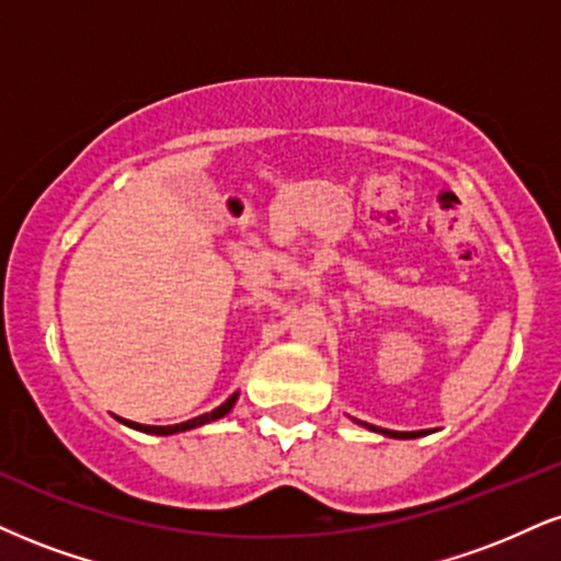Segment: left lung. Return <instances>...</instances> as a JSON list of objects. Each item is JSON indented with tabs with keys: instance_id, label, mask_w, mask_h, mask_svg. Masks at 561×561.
Wrapping results in <instances>:
<instances>
[{
	"instance_id": "8db88e82",
	"label": "left lung",
	"mask_w": 561,
	"mask_h": 561,
	"mask_svg": "<svg viewBox=\"0 0 561 561\" xmlns=\"http://www.w3.org/2000/svg\"><path fill=\"white\" fill-rule=\"evenodd\" d=\"M353 423H357V426H366L368 431H376V434H383V436H389V438H415V436L423 434V431H389V428H379V426H370V423L355 421V417H353Z\"/></svg>"
}]
</instances>
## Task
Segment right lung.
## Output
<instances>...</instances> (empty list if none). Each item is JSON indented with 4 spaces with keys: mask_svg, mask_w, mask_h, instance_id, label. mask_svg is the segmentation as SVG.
Listing matches in <instances>:
<instances>
[{
    "mask_svg": "<svg viewBox=\"0 0 561 561\" xmlns=\"http://www.w3.org/2000/svg\"><path fill=\"white\" fill-rule=\"evenodd\" d=\"M240 391H234V394H229L225 402L219 404V408H214L211 413H204L198 417H191V421L185 423H174V426H144V423H133V421H123L125 426H130L135 431H144V434H153V436H172V434H182V431H191V428H198V426H206V423H214L219 421V417H225L229 410L234 408V402H238Z\"/></svg>",
    "mask_w": 561,
    "mask_h": 561,
    "instance_id": "right-lung-1",
    "label": "right lung"
}]
</instances>
